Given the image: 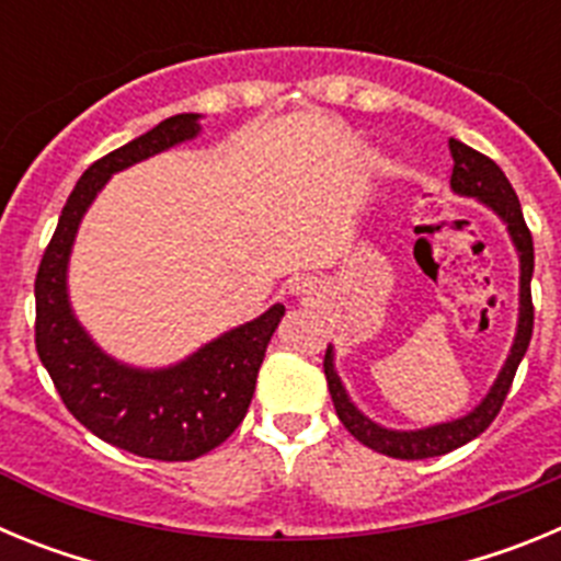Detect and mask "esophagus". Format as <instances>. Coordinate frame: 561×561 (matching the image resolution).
Instances as JSON below:
<instances>
[{
  "label": "esophagus",
  "mask_w": 561,
  "mask_h": 561,
  "mask_svg": "<svg viewBox=\"0 0 561 561\" xmlns=\"http://www.w3.org/2000/svg\"><path fill=\"white\" fill-rule=\"evenodd\" d=\"M295 291H306V289H304V286H300V284H295Z\"/></svg>",
  "instance_id": "34e87169"
}]
</instances>
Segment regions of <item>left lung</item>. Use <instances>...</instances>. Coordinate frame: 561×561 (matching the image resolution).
Here are the masks:
<instances>
[{
  "instance_id": "1",
  "label": "left lung",
  "mask_w": 561,
  "mask_h": 561,
  "mask_svg": "<svg viewBox=\"0 0 561 561\" xmlns=\"http://www.w3.org/2000/svg\"><path fill=\"white\" fill-rule=\"evenodd\" d=\"M449 153H453V191L458 196H472V199L483 202L485 207H492L500 219L508 227L514 247L519 255V320H517V334H514V345L508 351L503 370L494 379L492 390L485 393L472 413H466L463 419L444 421V424H433L424 430H388L370 421L368 415H362L356 410L354 401L348 399L345 388H342L340 376L334 368V348L329 345L323 359L325 381H329V393L334 401L336 415L345 424L351 435L359 444L370 447L374 453L388 455V458L401 460H421V458H435V455H447L453 449L463 447L472 438H478L494 419H497L500 408H503L508 388H512L514 374H517L519 362H523L528 342H531L534 331V304H531V275H534V241L531 230L523 219V207H519L517 193H514L512 182L505 180V173L500 171L497 162L489 160L485 153L474 151V148L463 146L460 140H449Z\"/></svg>"
}]
</instances>
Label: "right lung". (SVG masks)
Returning <instances> with one entry per match:
<instances>
[{
  "label": "right lung",
  "mask_w": 561,
  "mask_h": 561,
  "mask_svg": "<svg viewBox=\"0 0 561 561\" xmlns=\"http://www.w3.org/2000/svg\"><path fill=\"white\" fill-rule=\"evenodd\" d=\"M199 131V114H173L92 162L69 193L36 275V351L67 410L112 447L153 460H193L236 433L286 309L275 304L171 368L142 370L103 354L83 331L69 306L67 266L83 213L108 176Z\"/></svg>",
  "instance_id": "1"
}]
</instances>
